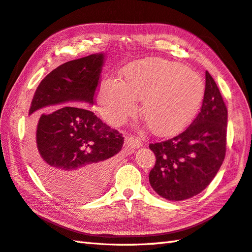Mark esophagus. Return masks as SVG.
I'll return each instance as SVG.
<instances>
[{"mask_svg":"<svg viewBox=\"0 0 252 252\" xmlns=\"http://www.w3.org/2000/svg\"><path fill=\"white\" fill-rule=\"evenodd\" d=\"M125 146H126V151L127 153H132L135 148H139L143 146V143H141L140 139L134 137V136H130L126 139Z\"/></svg>","mask_w":252,"mask_h":252,"instance_id":"34e87169","label":"esophagus"}]
</instances>
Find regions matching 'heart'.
<instances>
[{"label":"heart","mask_w":252,"mask_h":252,"mask_svg":"<svg viewBox=\"0 0 252 252\" xmlns=\"http://www.w3.org/2000/svg\"><path fill=\"white\" fill-rule=\"evenodd\" d=\"M204 95L203 82L181 63L147 59L125 68L120 82L102 83L98 103L103 117L120 124L136 111L150 130L162 136L181 132L197 115Z\"/></svg>","instance_id":"1"}]
</instances>
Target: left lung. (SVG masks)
<instances>
[{
  "label": "left lung",
  "mask_w": 252,
  "mask_h": 252,
  "mask_svg": "<svg viewBox=\"0 0 252 252\" xmlns=\"http://www.w3.org/2000/svg\"><path fill=\"white\" fill-rule=\"evenodd\" d=\"M227 120L221 94L205 71L204 96L196 118L177 136L149 145L157 157L149 181L160 197L181 201L212 182L225 157Z\"/></svg>",
  "instance_id": "1"
}]
</instances>
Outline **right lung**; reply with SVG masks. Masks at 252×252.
<instances>
[{"label":"right lung","instance_id":"1","mask_svg":"<svg viewBox=\"0 0 252 252\" xmlns=\"http://www.w3.org/2000/svg\"><path fill=\"white\" fill-rule=\"evenodd\" d=\"M103 60V54H92L61 64L41 81L32 100L30 115L63 105L38 120L33 164L43 183L68 199L99 195L125 141L117 130L79 106L94 103Z\"/></svg>","mask_w":252,"mask_h":252}]
</instances>
